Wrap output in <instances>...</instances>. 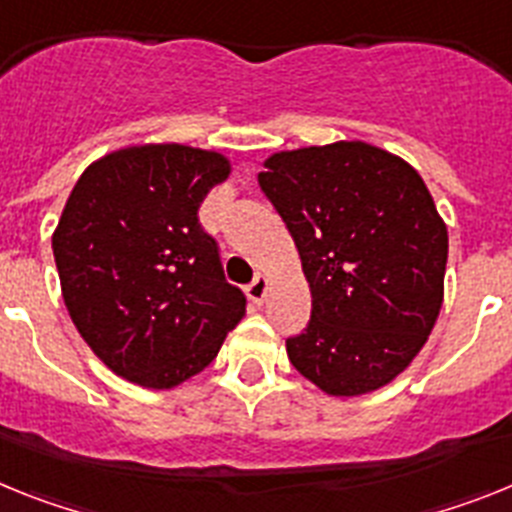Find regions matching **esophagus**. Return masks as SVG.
<instances>
[{
	"mask_svg": "<svg viewBox=\"0 0 512 512\" xmlns=\"http://www.w3.org/2000/svg\"><path fill=\"white\" fill-rule=\"evenodd\" d=\"M268 291H270V278L268 275H257L255 281L250 283V288H247V293H250V299L255 301V304H262V301L268 299Z\"/></svg>",
	"mask_w": 512,
	"mask_h": 512,
	"instance_id": "obj_1",
	"label": "esophagus"
}]
</instances>
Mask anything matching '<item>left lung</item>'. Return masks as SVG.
Wrapping results in <instances>:
<instances>
[{"mask_svg":"<svg viewBox=\"0 0 512 512\" xmlns=\"http://www.w3.org/2000/svg\"><path fill=\"white\" fill-rule=\"evenodd\" d=\"M291 231L311 293L293 368L330 397L391 384L443 306L446 221L412 164L366 141L270 154L257 175Z\"/></svg>","mask_w":512,"mask_h":512,"instance_id":"left-lung-1","label":"left lung"}]
</instances>
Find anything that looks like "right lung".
Segmentation results:
<instances>
[{"instance_id":"1","label":"right lung","mask_w":512,"mask_h":512,"mask_svg":"<svg viewBox=\"0 0 512 512\" xmlns=\"http://www.w3.org/2000/svg\"><path fill=\"white\" fill-rule=\"evenodd\" d=\"M231 175L221 151L115 149L82 172L53 229L71 322L115 376L175 389L219 355L244 319L198 208Z\"/></svg>"}]
</instances>
